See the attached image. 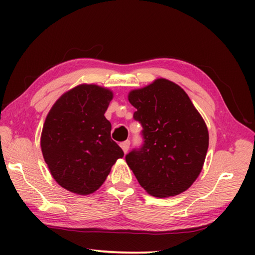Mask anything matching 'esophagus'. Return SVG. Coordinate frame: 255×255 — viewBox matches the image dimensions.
<instances>
[{"label": "esophagus", "mask_w": 255, "mask_h": 255, "mask_svg": "<svg viewBox=\"0 0 255 255\" xmlns=\"http://www.w3.org/2000/svg\"><path fill=\"white\" fill-rule=\"evenodd\" d=\"M129 146H130V140H125V141H123L122 144H120V147L123 148L124 153H127L128 152Z\"/></svg>", "instance_id": "obj_1"}]
</instances>
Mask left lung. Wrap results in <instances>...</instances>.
Masks as SVG:
<instances>
[{
  "instance_id": "1",
  "label": "left lung",
  "mask_w": 255,
  "mask_h": 255,
  "mask_svg": "<svg viewBox=\"0 0 255 255\" xmlns=\"http://www.w3.org/2000/svg\"><path fill=\"white\" fill-rule=\"evenodd\" d=\"M128 100L143 127L144 143L126 155L138 182L149 195L165 198L191 187L204 165L209 135L204 119L178 84L157 79L132 90Z\"/></svg>"
}]
</instances>
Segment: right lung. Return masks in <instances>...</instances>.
<instances>
[{"instance_id": "obj_1", "label": "right lung", "mask_w": 255, "mask_h": 255, "mask_svg": "<svg viewBox=\"0 0 255 255\" xmlns=\"http://www.w3.org/2000/svg\"><path fill=\"white\" fill-rule=\"evenodd\" d=\"M112 97L108 89L81 84L64 93L47 115L41 152L56 182L68 191L93 193L124 156L105 117Z\"/></svg>"}]
</instances>
